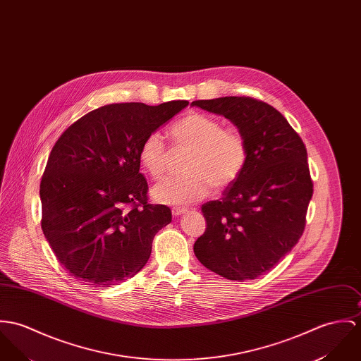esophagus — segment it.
I'll return each instance as SVG.
<instances>
[{"label":"esophagus","instance_id":"obj_1","mask_svg":"<svg viewBox=\"0 0 361 361\" xmlns=\"http://www.w3.org/2000/svg\"><path fill=\"white\" fill-rule=\"evenodd\" d=\"M172 215L173 216H179V215H182V214H185L186 211H188V208H185V207H172Z\"/></svg>","mask_w":361,"mask_h":361}]
</instances>
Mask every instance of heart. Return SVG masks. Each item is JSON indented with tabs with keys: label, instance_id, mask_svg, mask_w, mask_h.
<instances>
[{
	"label": "heart",
	"instance_id": "1",
	"mask_svg": "<svg viewBox=\"0 0 361 361\" xmlns=\"http://www.w3.org/2000/svg\"><path fill=\"white\" fill-rule=\"evenodd\" d=\"M178 147L190 149L186 175L172 176L153 189V197L169 205H188L208 196L212 186L225 189L234 183L248 160L244 135L204 113H190L171 130ZM139 160L153 179L168 171L169 152L159 132L149 133L139 149Z\"/></svg>",
	"mask_w": 361,
	"mask_h": 361
}]
</instances>
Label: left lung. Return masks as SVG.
<instances>
[{
	"instance_id": "8db88e82",
	"label": "left lung",
	"mask_w": 361,
	"mask_h": 361,
	"mask_svg": "<svg viewBox=\"0 0 361 361\" xmlns=\"http://www.w3.org/2000/svg\"><path fill=\"white\" fill-rule=\"evenodd\" d=\"M241 132L248 160L221 200L201 207L207 228L195 243L197 259L235 281L255 280L274 267L300 238L313 196L307 152L273 106L250 97L195 100Z\"/></svg>"
}]
</instances>
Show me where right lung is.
<instances>
[{"instance_id":"right-lung-1","label":"right lung","mask_w":361,"mask_h":361,"mask_svg":"<svg viewBox=\"0 0 361 361\" xmlns=\"http://www.w3.org/2000/svg\"><path fill=\"white\" fill-rule=\"evenodd\" d=\"M188 104H106L56 140L39 183L41 228L75 280L110 287L149 261L156 233L172 215L168 207L149 202L139 149Z\"/></svg>"}]
</instances>
